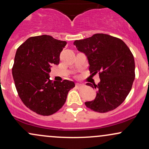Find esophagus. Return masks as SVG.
Returning a JSON list of instances; mask_svg holds the SVG:
<instances>
[{
	"mask_svg": "<svg viewBox=\"0 0 149 149\" xmlns=\"http://www.w3.org/2000/svg\"><path fill=\"white\" fill-rule=\"evenodd\" d=\"M82 86H83V85H82V84H80V83H76V87L78 89H79V88H80V87H82Z\"/></svg>",
	"mask_w": 149,
	"mask_h": 149,
	"instance_id": "obj_1",
	"label": "esophagus"
}]
</instances>
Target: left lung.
<instances>
[{
    "instance_id": "left-lung-1",
    "label": "left lung",
    "mask_w": 149,
    "mask_h": 149,
    "mask_svg": "<svg viewBox=\"0 0 149 149\" xmlns=\"http://www.w3.org/2000/svg\"><path fill=\"white\" fill-rule=\"evenodd\" d=\"M73 44L87 56L90 73H98L101 79L98 85L87 83L97 93L85 105L101 113L116 109L126 99L135 80V60L130 50L121 39L102 33L76 40Z\"/></svg>"
}]
</instances>
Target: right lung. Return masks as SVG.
<instances>
[{
    "instance_id": "obj_1",
    "label": "right lung",
    "mask_w": 149,
    "mask_h": 149,
    "mask_svg": "<svg viewBox=\"0 0 149 149\" xmlns=\"http://www.w3.org/2000/svg\"><path fill=\"white\" fill-rule=\"evenodd\" d=\"M67 44L50 35L28 38L17 48L13 67L16 89L24 105L37 114L49 116L64 105L73 81L49 79L52 64H59L60 55Z\"/></svg>"
}]
</instances>
